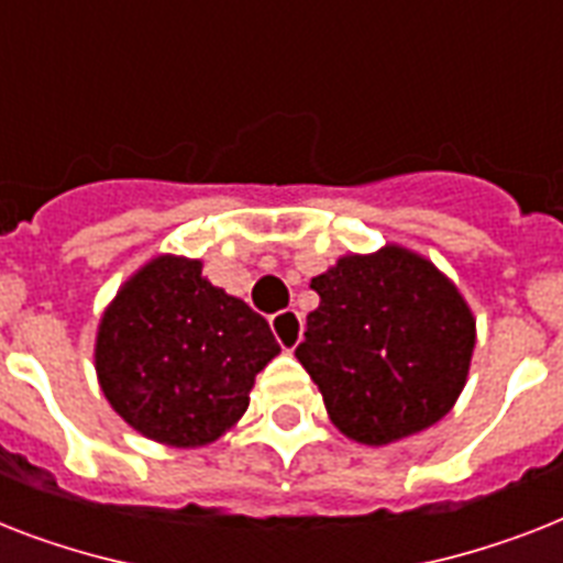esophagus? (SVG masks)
Here are the masks:
<instances>
[{"instance_id": "obj_1", "label": "esophagus", "mask_w": 563, "mask_h": 563, "mask_svg": "<svg viewBox=\"0 0 563 563\" xmlns=\"http://www.w3.org/2000/svg\"><path fill=\"white\" fill-rule=\"evenodd\" d=\"M272 330L283 351H295L300 342V335H303V318H300V312H295V309L277 312V316H272Z\"/></svg>"}]
</instances>
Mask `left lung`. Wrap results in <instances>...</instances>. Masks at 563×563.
I'll return each mask as SVG.
<instances>
[{
  "instance_id": "1",
  "label": "left lung",
  "mask_w": 563,
  "mask_h": 563,
  "mask_svg": "<svg viewBox=\"0 0 563 563\" xmlns=\"http://www.w3.org/2000/svg\"><path fill=\"white\" fill-rule=\"evenodd\" d=\"M309 289L321 303L307 316L295 356L344 435L391 444L453 409L476 321L429 260L397 245L351 254L312 277Z\"/></svg>"
}]
</instances>
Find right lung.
Segmentation results:
<instances>
[{
    "label": "right lung",
    "instance_id": "add662e5",
    "mask_svg": "<svg viewBox=\"0 0 563 563\" xmlns=\"http://www.w3.org/2000/svg\"><path fill=\"white\" fill-rule=\"evenodd\" d=\"M277 353L268 321L203 280L198 260L157 256L101 318L96 374L136 432L203 446L245 415L254 376Z\"/></svg>",
    "mask_w": 563,
    "mask_h": 563
}]
</instances>
